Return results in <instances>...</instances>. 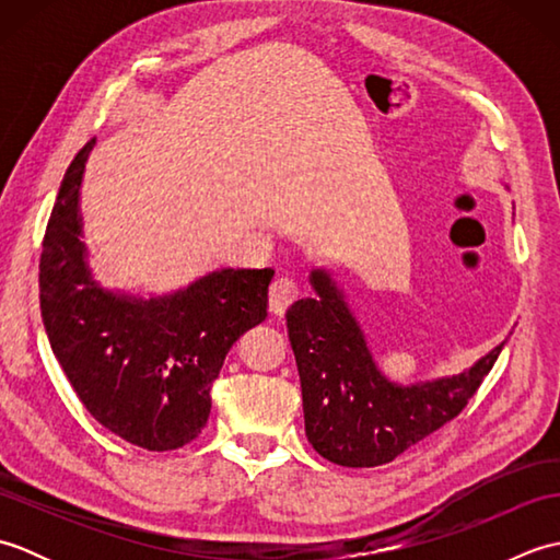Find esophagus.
<instances>
[{
    "mask_svg": "<svg viewBox=\"0 0 560 560\" xmlns=\"http://www.w3.org/2000/svg\"><path fill=\"white\" fill-rule=\"evenodd\" d=\"M299 299V283L289 277H279L271 281L269 287V311L273 315H283L287 313V307Z\"/></svg>",
    "mask_w": 560,
    "mask_h": 560,
    "instance_id": "1",
    "label": "esophagus"
}]
</instances>
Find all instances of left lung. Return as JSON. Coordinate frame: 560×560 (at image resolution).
Instances as JSON below:
<instances>
[{
    "instance_id": "1",
    "label": "left lung",
    "mask_w": 560,
    "mask_h": 560,
    "mask_svg": "<svg viewBox=\"0 0 560 560\" xmlns=\"http://www.w3.org/2000/svg\"><path fill=\"white\" fill-rule=\"evenodd\" d=\"M311 283L315 295L289 307L287 327L301 375L305 435L341 467L387 464L455 419L508 341L457 375L392 383L331 273L313 269Z\"/></svg>"
}]
</instances>
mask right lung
I'll use <instances>...</instances> for the list:
<instances>
[{
  "mask_svg": "<svg viewBox=\"0 0 560 560\" xmlns=\"http://www.w3.org/2000/svg\"><path fill=\"white\" fill-rule=\"evenodd\" d=\"M96 139L65 173L40 255V313L52 353L83 407L144 450L195 440L225 353L267 317L273 269H217L165 295H129L93 279L79 189Z\"/></svg>",
  "mask_w": 560,
  "mask_h": 560,
  "instance_id": "add662e5",
  "label": "right lung"
}]
</instances>
